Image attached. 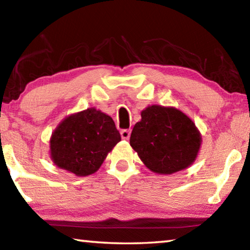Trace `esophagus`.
Returning a JSON list of instances; mask_svg holds the SVG:
<instances>
[{
    "mask_svg": "<svg viewBox=\"0 0 250 250\" xmlns=\"http://www.w3.org/2000/svg\"><path fill=\"white\" fill-rule=\"evenodd\" d=\"M121 138L124 139V140H128V139L130 138V134H131V130L130 129H124L121 130Z\"/></svg>",
    "mask_w": 250,
    "mask_h": 250,
    "instance_id": "esophagus-1",
    "label": "esophagus"
}]
</instances>
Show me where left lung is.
Returning a JSON list of instances; mask_svg holds the SVG:
<instances>
[{
  "instance_id": "left-lung-1",
  "label": "left lung",
  "mask_w": 250,
  "mask_h": 250,
  "mask_svg": "<svg viewBox=\"0 0 250 250\" xmlns=\"http://www.w3.org/2000/svg\"><path fill=\"white\" fill-rule=\"evenodd\" d=\"M133 126L130 145L151 171L172 174L194 162L201 146L195 125L175 108L151 105Z\"/></svg>"
}]
</instances>
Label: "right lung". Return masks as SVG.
I'll return each mask as SVG.
<instances>
[{
	"instance_id": "obj_1",
	"label": "right lung",
	"mask_w": 250,
	"mask_h": 250,
	"mask_svg": "<svg viewBox=\"0 0 250 250\" xmlns=\"http://www.w3.org/2000/svg\"><path fill=\"white\" fill-rule=\"evenodd\" d=\"M121 140L109 116L95 108L70 116L50 139V155L57 167L78 176L95 173Z\"/></svg>"
}]
</instances>
